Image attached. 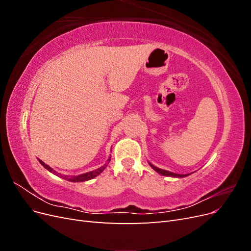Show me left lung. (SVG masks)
I'll return each instance as SVG.
<instances>
[{
    "mask_svg": "<svg viewBox=\"0 0 251 251\" xmlns=\"http://www.w3.org/2000/svg\"><path fill=\"white\" fill-rule=\"evenodd\" d=\"M150 166L151 169H153L154 171H156L158 174L162 175V176H166V177H176V178H183V177H186L188 176V175L191 174H186V175H180V174H176V173H173V172H169V171H165V170H161L157 168V166H155L154 164H151V162H149Z\"/></svg>",
    "mask_w": 251,
    "mask_h": 251,
    "instance_id": "obj_1",
    "label": "left lung"
}]
</instances>
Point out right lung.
<instances>
[{"label": "right lung", "mask_w": 251, "mask_h": 251, "mask_svg": "<svg viewBox=\"0 0 251 251\" xmlns=\"http://www.w3.org/2000/svg\"><path fill=\"white\" fill-rule=\"evenodd\" d=\"M37 159H39V158H37ZM110 160H111V157H109V159L107 160V163H104V165L100 166V168H98V169H97V170H95V171L88 172V173L81 174V175H77V176H67V175H62V174L57 173L56 171H54V170H53L52 168H50V166H49L48 164H46L45 162H43V161L41 160V159H39L40 163H41V164L44 166V168L46 169L47 171H49V172H50V173H52V174L56 175L57 177H60V178L65 179V180L70 181V182H83V181H88V180H91V179H93V178L97 177L98 175L101 174V173L105 170V168H107V166H108V164H109Z\"/></svg>", "instance_id": "1"}]
</instances>
